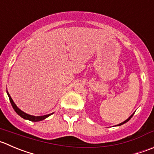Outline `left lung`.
Listing matches in <instances>:
<instances>
[{"instance_id":"obj_1","label":"left lung","mask_w":154,"mask_h":154,"mask_svg":"<svg viewBox=\"0 0 154 154\" xmlns=\"http://www.w3.org/2000/svg\"><path fill=\"white\" fill-rule=\"evenodd\" d=\"M133 114H134V113H133ZM133 114H132V115H131L130 117H129V118H128V119H127V120H125V121H124V122H123V123H120V124H119V125H117V126H121V125H123V124H124V123H127V122H128V121H129V120H130V119H131V118H132V116H133Z\"/></svg>"}]
</instances>
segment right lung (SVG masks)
<instances>
[{
	"label": "right lung",
	"mask_w": 154,
	"mask_h": 154,
	"mask_svg": "<svg viewBox=\"0 0 154 154\" xmlns=\"http://www.w3.org/2000/svg\"><path fill=\"white\" fill-rule=\"evenodd\" d=\"M7 95H8L9 98H10V103H11V104H12V106H13L14 110L16 112V113H17L18 115H19V116H20L21 117H22L23 119H25V120H30V121L37 122V121H41V120H44V119H46L47 117H48L49 116H50L51 114H53V113H50V114L44 115V116H41V117H35V116H31V115L27 114V113H25V112L22 111L20 109L18 108L17 106H16V104H15V103L13 102V99L11 98V97H10V94H9L8 92H7Z\"/></svg>",
	"instance_id": "right-lung-1"
}]
</instances>
